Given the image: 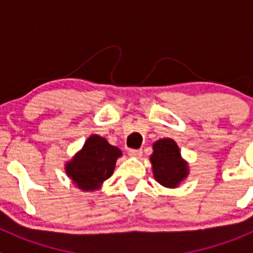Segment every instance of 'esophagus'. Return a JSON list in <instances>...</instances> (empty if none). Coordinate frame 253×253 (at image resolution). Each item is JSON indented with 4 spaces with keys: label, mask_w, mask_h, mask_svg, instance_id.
<instances>
[{
    "label": "esophagus",
    "mask_w": 253,
    "mask_h": 253,
    "mask_svg": "<svg viewBox=\"0 0 253 253\" xmlns=\"http://www.w3.org/2000/svg\"><path fill=\"white\" fill-rule=\"evenodd\" d=\"M128 155L131 158H136V159H139L142 157V150L141 149H129Z\"/></svg>",
    "instance_id": "esophagus-1"
}]
</instances>
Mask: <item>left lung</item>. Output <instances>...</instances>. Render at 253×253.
<instances>
[{
	"mask_svg": "<svg viewBox=\"0 0 253 253\" xmlns=\"http://www.w3.org/2000/svg\"><path fill=\"white\" fill-rule=\"evenodd\" d=\"M149 160L153 176L164 187H178L190 174L188 163L181 157L177 143L171 138H162L153 143Z\"/></svg>",
	"mask_w": 253,
	"mask_h": 253,
	"instance_id": "obj_1",
	"label": "left lung"
}]
</instances>
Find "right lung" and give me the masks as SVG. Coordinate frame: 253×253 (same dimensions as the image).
<instances>
[{
    "label": "right lung",
    "mask_w": 253,
    "mask_h": 253,
    "mask_svg": "<svg viewBox=\"0 0 253 253\" xmlns=\"http://www.w3.org/2000/svg\"><path fill=\"white\" fill-rule=\"evenodd\" d=\"M120 157H122L120 148L111 145L99 134H91L82 149L65 164L66 174L79 190L84 192L99 191L105 180L114 174Z\"/></svg>",
    "instance_id": "add662e5"
}]
</instances>
